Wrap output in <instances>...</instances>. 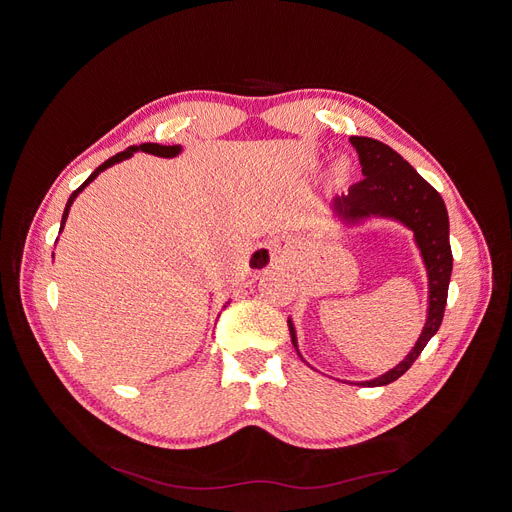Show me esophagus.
I'll list each match as a JSON object with an SVG mask.
<instances>
[{
	"label": "esophagus",
	"mask_w": 512,
	"mask_h": 512,
	"mask_svg": "<svg viewBox=\"0 0 512 512\" xmlns=\"http://www.w3.org/2000/svg\"><path fill=\"white\" fill-rule=\"evenodd\" d=\"M286 257H288V242L278 238V240L270 242V245L257 247L251 253V267L255 272H261V270H265V267H270L272 263L284 261Z\"/></svg>",
	"instance_id": "obj_1"
}]
</instances>
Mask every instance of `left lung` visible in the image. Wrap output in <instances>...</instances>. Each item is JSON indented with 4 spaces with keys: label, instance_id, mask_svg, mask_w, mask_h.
Here are the masks:
<instances>
[{
    "label": "left lung",
    "instance_id": "1",
    "mask_svg": "<svg viewBox=\"0 0 512 512\" xmlns=\"http://www.w3.org/2000/svg\"><path fill=\"white\" fill-rule=\"evenodd\" d=\"M351 145L357 149L363 180L348 188V193L332 199V211L344 224H359L369 218L394 220L413 232L415 245L421 253L427 272V317L425 326L411 348V353L390 371L373 380L357 382L359 386H386L398 380L415 359L421 355L425 344L438 332L444 307L448 299V284L452 274L450 251V226L448 211L436 188L423 180L417 170L402 159L388 145L367 139L351 137ZM288 330L294 348L299 353L297 330L288 317ZM301 357V353H299ZM303 359V357H301ZM305 361V359H303ZM353 384V382H351Z\"/></svg>",
    "mask_w": 512,
    "mask_h": 512
}]
</instances>
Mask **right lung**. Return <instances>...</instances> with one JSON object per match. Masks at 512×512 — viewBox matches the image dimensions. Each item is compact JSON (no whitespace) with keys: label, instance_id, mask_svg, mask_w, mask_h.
Instances as JSON below:
<instances>
[{"label":"right lung","instance_id":"obj_1","mask_svg":"<svg viewBox=\"0 0 512 512\" xmlns=\"http://www.w3.org/2000/svg\"><path fill=\"white\" fill-rule=\"evenodd\" d=\"M137 151H145V153H151V155H157V157H176L180 151H182V147L180 145H157V143H143V145H132V147H128L126 151H122V153H118V155H114V157H110L107 161H103V164L83 182L80 184L76 191L70 195V199H68V203H66V209H64V215H62V226H60V232L64 230V224H66V220H68V213H70V207H72V203H74V199L85 191V188L103 172V170H107V168H112L114 164H120V161H124V159H128V157H132V153H137Z\"/></svg>","mask_w":512,"mask_h":512}]
</instances>
